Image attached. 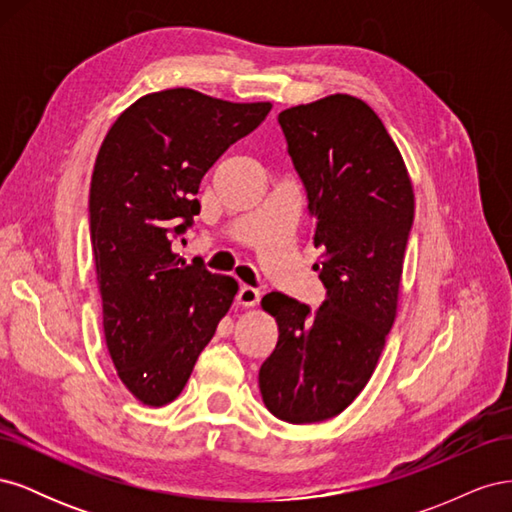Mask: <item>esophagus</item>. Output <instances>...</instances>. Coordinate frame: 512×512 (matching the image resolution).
I'll list each match as a JSON object with an SVG mask.
<instances>
[{"instance_id": "esophagus-1", "label": "esophagus", "mask_w": 512, "mask_h": 512, "mask_svg": "<svg viewBox=\"0 0 512 512\" xmlns=\"http://www.w3.org/2000/svg\"><path fill=\"white\" fill-rule=\"evenodd\" d=\"M260 301V290L252 288V286H241L239 294H237V303L243 307H254Z\"/></svg>"}]
</instances>
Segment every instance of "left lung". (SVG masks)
<instances>
[{
    "label": "left lung",
    "mask_w": 512,
    "mask_h": 512,
    "mask_svg": "<svg viewBox=\"0 0 512 512\" xmlns=\"http://www.w3.org/2000/svg\"><path fill=\"white\" fill-rule=\"evenodd\" d=\"M305 185L327 299L312 316L282 292L262 297L277 346L258 386L286 423H320L344 412L378 365L399 303L414 220L404 158L374 108L348 94L290 106L277 115Z\"/></svg>",
    "instance_id": "left-lung-1"
}]
</instances>
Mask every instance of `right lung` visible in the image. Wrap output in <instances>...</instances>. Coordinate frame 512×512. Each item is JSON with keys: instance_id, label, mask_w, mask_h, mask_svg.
Listing matches in <instances>:
<instances>
[{"instance_id": "right-lung-1", "label": "right lung", "mask_w": 512, "mask_h": 512, "mask_svg": "<svg viewBox=\"0 0 512 512\" xmlns=\"http://www.w3.org/2000/svg\"><path fill=\"white\" fill-rule=\"evenodd\" d=\"M269 111L271 102H228L188 87L153 91L117 117L98 151L89 230L106 348L145 406L179 397L239 290L228 275L188 265L173 239L200 211V179Z\"/></svg>"}]
</instances>
